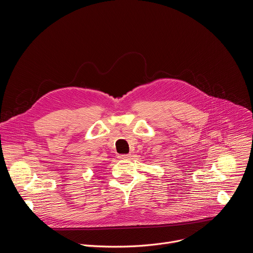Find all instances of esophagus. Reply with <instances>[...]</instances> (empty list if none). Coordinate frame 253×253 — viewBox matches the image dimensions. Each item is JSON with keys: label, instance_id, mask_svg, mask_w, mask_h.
Listing matches in <instances>:
<instances>
[{"label": "esophagus", "instance_id": "esophagus-1", "mask_svg": "<svg viewBox=\"0 0 253 253\" xmlns=\"http://www.w3.org/2000/svg\"><path fill=\"white\" fill-rule=\"evenodd\" d=\"M130 157H131L130 155H119L118 159H120V160H129Z\"/></svg>", "mask_w": 253, "mask_h": 253}]
</instances>
